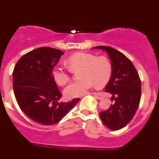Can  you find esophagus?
I'll use <instances>...</instances> for the list:
<instances>
[{"mask_svg":"<svg viewBox=\"0 0 159 159\" xmlns=\"http://www.w3.org/2000/svg\"><path fill=\"white\" fill-rule=\"evenodd\" d=\"M92 94L93 95V96L95 97V98H98V99H99V100H101V99H102V98H103L101 96H100V95H98L97 93H93Z\"/></svg>","mask_w":159,"mask_h":159,"instance_id":"esophagus-1","label":"esophagus"}]
</instances>
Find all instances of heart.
I'll use <instances>...</instances> for the list:
<instances>
[{
  "label": "heart",
  "instance_id": "heart-1",
  "mask_svg": "<svg viewBox=\"0 0 159 159\" xmlns=\"http://www.w3.org/2000/svg\"><path fill=\"white\" fill-rule=\"evenodd\" d=\"M66 63L70 70L63 67L56 66L52 71L54 81L58 85H65L70 80L71 71L81 69L78 81L71 83L64 91L67 98H75L82 96L96 84L103 86L109 81L112 74V66L110 61L104 56H96L88 52H80L71 55Z\"/></svg>",
  "mask_w": 159,
  "mask_h": 159
}]
</instances>
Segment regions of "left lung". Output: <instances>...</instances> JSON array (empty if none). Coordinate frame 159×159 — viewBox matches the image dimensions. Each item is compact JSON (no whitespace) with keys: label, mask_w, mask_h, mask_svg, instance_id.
Returning <instances> with one entry per match:
<instances>
[{"label":"left lung","mask_w":159,"mask_h":159,"mask_svg":"<svg viewBox=\"0 0 159 159\" xmlns=\"http://www.w3.org/2000/svg\"><path fill=\"white\" fill-rule=\"evenodd\" d=\"M107 52L112 65V74L104 91L111 93L110 108L100 113L103 124L111 130L122 129L131 121L141 99V81L136 68L125 55L110 46H96Z\"/></svg>","instance_id":"obj_1"}]
</instances>
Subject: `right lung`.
<instances>
[{"mask_svg": "<svg viewBox=\"0 0 159 159\" xmlns=\"http://www.w3.org/2000/svg\"><path fill=\"white\" fill-rule=\"evenodd\" d=\"M63 54L53 48H38L23 55L13 69L16 102L30 119L39 124L58 123L79 101V98H75L68 103L58 102L61 93L52 71Z\"/></svg>", "mask_w": 159, "mask_h": 159, "instance_id": "obj_1", "label": "right lung"}]
</instances>
